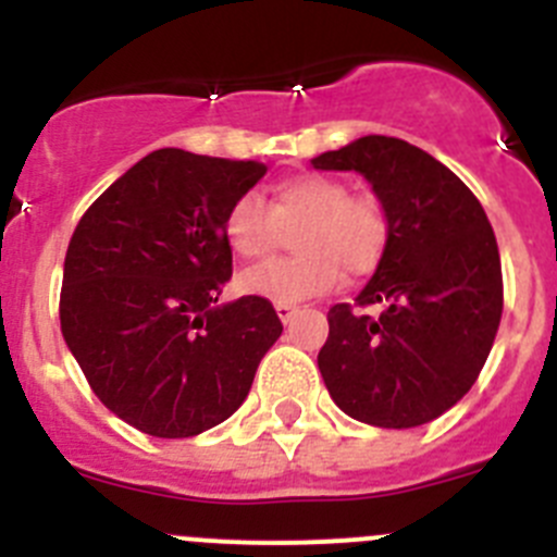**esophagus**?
<instances>
[{
  "instance_id": "obj_1",
  "label": "esophagus",
  "mask_w": 557,
  "mask_h": 557,
  "mask_svg": "<svg viewBox=\"0 0 557 557\" xmlns=\"http://www.w3.org/2000/svg\"><path fill=\"white\" fill-rule=\"evenodd\" d=\"M275 314L282 318V323H287V321H293L295 307H293V304H287V301H278V304H275Z\"/></svg>"
}]
</instances>
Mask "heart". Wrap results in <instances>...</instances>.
I'll return each instance as SVG.
<instances>
[{
	"label": "heart",
	"instance_id": "heart-1",
	"mask_svg": "<svg viewBox=\"0 0 557 557\" xmlns=\"http://www.w3.org/2000/svg\"><path fill=\"white\" fill-rule=\"evenodd\" d=\"M298 256L256 264L239 275V289L264 301H304L339 284V268L351 275L376 270L391 239L385 206L373 195H351L348 184L323 172H304L275 184L273 200L245 191L223 218L225 243L243 259H264L287 243Z\"/></svg>",
	"mask_w": 557,
	"mask_h": 557
}]
</instances>
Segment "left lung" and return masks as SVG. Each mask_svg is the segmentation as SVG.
I'll use <instances>...</instances> for the list:
<instances>
[{
    "label": "left lung",
    "mask_w": 557,
    "mask_h": 557,
    "mask_svg": "<svg viewBox=\"0 0 557 557\" xmlns=\"http://www.w3.org/2000/svg\"><path fill=\"white\" fill-rule=\"evenodd\" d=\"M371 181L391 239L357 304L329 309L318 368L346 416L410 430L455 407L480 376L502 321L496 236L474 191L421 147L362 136L312 159Z\"/></svg>",
    "instance_id": "1"
}]
</instances>
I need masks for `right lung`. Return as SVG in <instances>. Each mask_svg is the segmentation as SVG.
Instances as JSON below:
<instances>
[{"label":"right lung","mask_w":557,"mask_h":557,"mask_svg":"<svg viewBox=\"0 0 557 557\" xmlns=\"http://www.w3.org/2000/svg\"><path fill=\"white\" fill-rule=\"evenodd\" d=\"M259 161L164 147L113 181L69 239L61 332L102 405L156 437L234 416L282 334L273 304H220L231 278L223 218Z\"/></svg>","instance_id":"1"}]
</instances>
